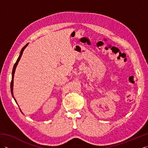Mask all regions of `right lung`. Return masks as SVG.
<instances>
[{
	"instance_id": "add662e5",
	"label": "right lung",
	"mask_w": 148,
	"mask_h": 148,
	"mask_svg": "<svg viewBox=\"0 0 148 148\" xmlns=\"http://www.w3.org/2000/svg\"><path fill=\"white\" fill-rule=\"evenodd\" d=\"M28 45H29V43L27 44V45H26L23 48L21 49V52H20V56H18V59H17L16 62L15 64L14 65L13 69H12V80H11V94H12V97H13V99H14L16 102V99H15V98H14V95H13V84H14L13 82H14V72H15L16 68L17 65H18V62H19V61H20V58H21V55H22V54H23V51H24V49L26 48V47L28 46ZM16 103H17V102H16ZM20 111H21V109H20ZM22 113H23V112H22Z\"/></svg>"
}]
</instances>
